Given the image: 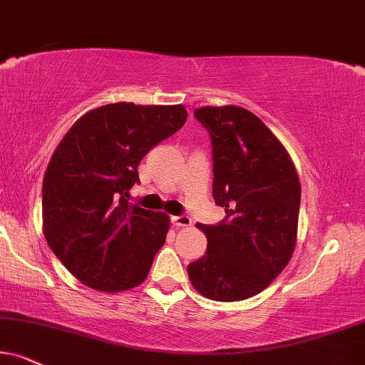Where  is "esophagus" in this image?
Masks as SVG:
<instances>
[{
  "mask_svg": "<svg viewBox=\"0 0 365 365\" xmlns=\"http://www.w3.org/2000/svg\"><path fill=\"white\" fill-rule=\"evenodd\" d=\"M170 223H173L174 227H178V228L190 227V225H191V218L186 217V215H179V217H173V218H170Z\"/></svg>",
  "mask_w": 365,
  "mask_h": 365,
  "instance_id": "obj_1",
  "label": "esophagus"
}]
</instances>
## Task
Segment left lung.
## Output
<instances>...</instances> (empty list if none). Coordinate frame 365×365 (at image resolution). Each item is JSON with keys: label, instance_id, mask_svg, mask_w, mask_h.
<instances>
[{"label": "left lung", "instance_id": "obj_1", "mask_svg": "<svg viewBox=\"0 0 365 365\" xmlns=\"http://www.w3.org/2000/svg\"><path fill=\"white\" fill-rule=\"evenodd\" d=\"M196 120L213 145V197L223 222L197 223L205 255L187 265L191 284L215 301L264 291L289 262L298 235L301 186L289 154L249 110L205 106Z\"/></svg>", "mask_w": 365, "mask_h": 365}]
</instances>
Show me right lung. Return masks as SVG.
I'll return each instance as SVG.
<instances>
[{
  "instance_id": "add662e5",
  "label": "right lung",
  "mask_w": 365,
  "mask_h": 365,
  "mask_svg": "<svg viewBox=\"0 0 365 365\" xmlns=\"http://www.w3.org/2000/svg\"><path fill=\"white\" fill-rule=\"evenodd\" d=\"M186 118L182 105L111 103L81 116L57 145L42 184L43 235L83 284L120 292L145 281L169 217L125 196L147 152Z\"/></svg>"
}]
</instances>
